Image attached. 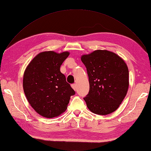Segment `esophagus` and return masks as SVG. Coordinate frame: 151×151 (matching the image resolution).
<instances>
[{
	"instance_id": "34e87169",
	"label": "esophagus",
	"mask_w": 151,
	"mask_h": 151,
	"mask_svg": "<svg viewBox=\"0 0 151 151\" xmlns=\"http://www.w3.org/2000/svg\"><path fill=\"white\" fill-rule=\"evenodd\" d=\"M71 87H72V88H73L75 91H76V89H77V86H76V84H71Z\"/></svg>"
}]
</instances>
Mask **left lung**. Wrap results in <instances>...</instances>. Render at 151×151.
Instances as JSON below:
<instances>
[{
    "label": "left lung",
    "mask_w": 151,
    "mask_h": 151,
    "mask_svg": "<svg viewBox=\"0 0 151 151\" xmlns=\"http://www.w3.org/2000/svg\"><path fill=\"white\" fill-rule=\"evenodd\" d=\"M87 70L89 91L83 99L92 112L106 115L114 112L126 96L129 71L121 57L106 50L81 56Z\"/></svg>",
    "instance_id": "1"
}]
</instances>
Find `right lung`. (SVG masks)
<instances>
[{
	"label": "right lung",
	"mask_w": 151,
	"mask_h": 151,
	"mask_svg": "<svg viewBox=\"0 0 151 151\" xmlns=\"http://www.w3.org/2000/svg\"><path fill=\"white\" fill-rule=\"evenodd\" d=\"M68 52L54 51L37 54L26 68L23 81L27 100L36 112L45 118L57 116L66 110L75 91L60 70Z\"/></svg>",
	"instance_id": "obj_1"
}]
</instances>
